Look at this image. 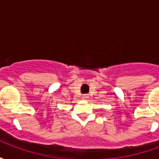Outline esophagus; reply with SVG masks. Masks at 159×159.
Masks as SVG:
<instances>
[{"instance_id": "obj_1", "label": "esophagus", "mask_w": 159, "mask_h": 159, "mask_svg": "<svg viewBox=\"0 0 159 159\" xmlns=\"http://www.w3.org/2000/svg\"><path fill=\"white\" fill-rule=\"evenodd\" d=\"M82 99H83V100H88V99H89V95H88V94H83V97H82Z\"/></svg>"}]
</instances>
